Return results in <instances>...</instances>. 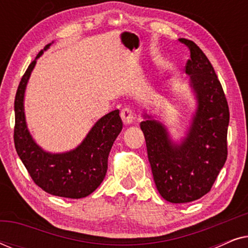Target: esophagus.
<instances>
[{
  "instance_id": "esophagus-1",
  "label": "esophagus",
  "mask_w": 248,
  "mask_h": 248,
  "mask_svg": "<svg viewBox=\"0 0 248 248\" xmlns=\"http://www.w3.org/2000/svg\"><path fill=\"white\" fill-rule=\"evenodd\" d=\"M121 117L125 124H132L134 120V114L131 108H123L121 111Z\"/></svg>"
}]
</instances>
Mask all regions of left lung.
I'll return each mask as SVG.
<instances>
[{
	"instance_id": "1",
	"label": "left lung",
	"mask_w": 248,
	"mask_h": 248,
	"mask_svg": "<svg viewBox=\"0 0 248 248\" xmlns=\"http://www.w3.org/2000/svg\"><path fill=\"white\" fill-rule=\"evenodd\" d=\"M185 73L196 108L179 142L170 138L164 122L143 111L140 127L158 192L170 203H187L205 195L227 159L229 108L221 83L208 57L192 40Z\"/></svg>"
}]
</instances>
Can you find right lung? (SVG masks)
I'll use <instances>...</instances> for the list:
<instances>
[{
	"label": "right lung",
	"instance_id": "1",
	"mask_svg": "<svg viewBox=\"0 0 248 248\" xmlns=\"http://www.w3.org/2000/svg\"><path fill=\"white\" fill-rule=\"evenodd\" d=\"M52 44L46 45L30 63L16 90L15 145L22 164L40 188L61 198L82 199L96 191L104 181L108 168V155L123 128V123L120 110L115 109L98 120L73 150L53 154L37 144L26 122L25 93L37 59Z\"/></svg>",
	"mask_w": 248,
	"mask_h": 248
}]
</instances>
